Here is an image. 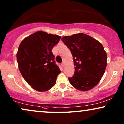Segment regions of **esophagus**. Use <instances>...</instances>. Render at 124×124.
Returning a JSON list of instances; mask_svg holds the SVG:
<instances>
[{
	"mask_svg": "<svg viewBox=\"0 0 124 124\" xmlns=\"http://www.w3.org/2000/svg\"><path fill=\"white\" fill-rule=\"evenodd\" d=\"M61 65H62V67H64V66H65V62H62V63H61Z\"/></svg>",
	"mask_w": 124,
	"mask_h": 124,
	"instance_id": "34e87169",
	"label": "esophagus"
}]
</instances>
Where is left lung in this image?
Here are the masks:
<instances>
[{
    "label": "left lung",
    "instance_id": "left-lung-1",
    "mask_svg": "<svg viewBox=\"0 0 124 124\" xmlns=\"http://www.w3.org/2000/svg\"><path fill=\"white\" fill-rule=\"evenodd\" d=\"M62 41L71 52L75 72L69 82L77 90L86 91L99 83L107 67V53L103 46L87 34L79 33L64 36Z\"/></svg>",
    "mask_w": 124,
    "mask_h": 124
}]
</instances>
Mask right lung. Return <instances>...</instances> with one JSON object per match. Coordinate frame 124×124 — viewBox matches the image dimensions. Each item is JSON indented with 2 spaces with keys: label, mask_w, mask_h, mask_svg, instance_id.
<instances>
[{
  "label": "right lung",
  "mask_w": 124,
  "mask_h": 124,
  "mask_svg": "<svg viewBox=\"0 0 124 124\" xmlns=\"http://www.w3.org/2000/svg\"><path fill=\"white\" fill-rule=\"evenodd\" d=\"M61 37L39 31L25 38L20 44L16 54L20 72L37 91H47L55 85L61 70L54 61L52 49Z\"/></svg>",
  "instance_id": "1"
}]
</instances>
